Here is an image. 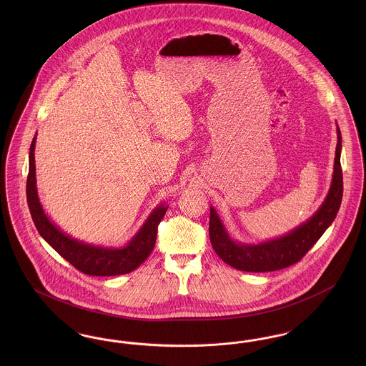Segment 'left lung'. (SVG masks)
Listing matches in <instances>:
<instances>
[{
  "label": "left lung",
  "instance_id": "left-lung-1",
  "mask_svg": "<svg viewBox=\"0 0 366 366\" xmlns=\"http://www.w3.org/2000/svg\"><path fill=\"white\" fill-rule=\"evenodd\" d=\"M342 134L337 127V144L331 189L324 204L313 217L284 237L258 245H243L230 240L215 209L209 211V242L217 255L229 266L243 272H274L300 261L327 227L331 225L340 209L343 197V174L340 166Z\"/></svg>",
  "mask_w": 366,
  "mask_h": 366
}]
</instances>
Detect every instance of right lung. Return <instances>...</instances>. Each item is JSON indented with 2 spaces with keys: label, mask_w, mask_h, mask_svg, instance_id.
Masks as SVG:
<instances>
[{
  "label": "right lung",
  "mask_w": 366,
  "mask_h": 366,
  "mask_svg": "<svg viewBox=\"0 0 366 366\" xmlns=\"http://www.w3.org/2000/svg\"><path fill=\"white\" fill-rule=\"evenodd\" d=\"M35 137L30 147V166L27 175V204L35 227L45 242L56 249L66 261L87 276H119L137 269L145 261L157 243V227L167 207H157L139 229L136 237L124 248H100L79 243L60 232L45 215L39 204L35 187Z\"/></svg>",
  "instance_id": "obj_1"
}]
</instances>
